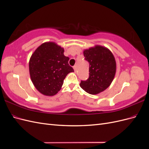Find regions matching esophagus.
Masks as SVG:
<instances>
[{"label": "esophagus", "mask_w": 149, "mask_h": 149, "mask_svg": "<svg viewBox=\"0 0 149 149\" xmlns=\"http://www.w3.org/2000/svg\"><path fill=\"white\" fill-rule=\"evenodd\" d=\"M73 69H74V72H76V66H73Z\"/></svg>", "instance_id": "1"}]
</instances>
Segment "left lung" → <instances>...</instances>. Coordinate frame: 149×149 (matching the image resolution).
<instances>
[{"mask_svg": "<svg viewBox=\"0 0 149 149\" xmlns=\"http://www.w3.org/2000/svg\"><path fill=\"white\" fill-rule=\"evenodd\" d=\"M83 54L89 63V76L81 81L80 86L89 94H99L109 87L114 78L115 58L109 49L101 45L84 49Z\"/></svg>", "mask_w": 149, "mask_h": 149, "instance_id": "1", "label": "left lung"}]
</instances>
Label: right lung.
I'll use <instances>...</instances> for the list:
<instances>
[{
  "label": "right lung",
  "mask_w": 149,
  "mask_h": 149,
  "mask_svg": "<svg viewBox=\"0 0 149 149\" xmlns=\"http://www.w3.org/2000/svg\"><path fill=\"white\" fill-rule=\"evenodd\" d=\"M64 55V48L55 42H45L31 55L29 61L30 78L34 86L45 96L55 95L66 75L74 72Z\"/></svg>",
  "instance_id": "right-lung-1"
}]
</instances>
